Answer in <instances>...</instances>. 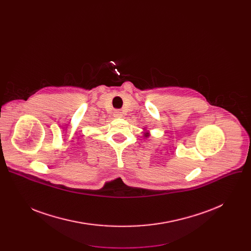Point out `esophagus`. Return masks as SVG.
<instances>
[{"label": "esophagus", "mask_w": 251, "mask_h": 251, "mask_svg": "<svg viewBox=\"0 0 251 251\" xmlns=\"http://www.w3.org/2000/svg\"><path fill=\"white\" fill-rule=\"evenodd\" d=\"M122 112L121 111H118V110H116L115 112H114V116L116 117V118H121L122 117Z\"/></svg>", "instance_id": "esophagus-1"}]
</instances>
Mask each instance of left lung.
Returning <instances> with one entry per match:
<instances>
[{"label": "left lung", "mask_w": 251, "mask_h": 251, "mask_svg": "<svg viewBox=\"0 0 251 251\" xmlns=\"http://www.w3.org/2000/svg\"><path fill=\"white\" fill-rule=\"evenodd\" d=\"M144 136H149V133H146V134H144Z\"/></svg>", "instance_id": "8db88e82"}]
</instances>
